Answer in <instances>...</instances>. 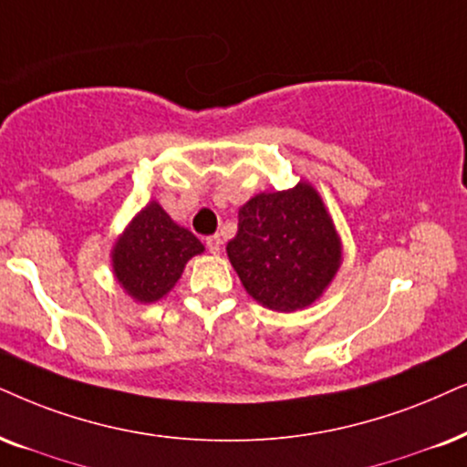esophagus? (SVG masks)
<instances>
[{
    "instance_id": "esophagus-1",
    "label": "esophagus",
    "mask_w": 467,
    "mask_h": 467,
    "mask_svg": "<svg viewBox=\"0 0 467 467\" xmlns=\"http://www.w3.org/2000/svg\"><path fill=\"white\" fill-rule=\"evenodd\" d=\"M222 244H223V241H222L220 234H213V237L206 239V247H209L211 254H220L222 252Z\"/></svg>"
}]
</instances>
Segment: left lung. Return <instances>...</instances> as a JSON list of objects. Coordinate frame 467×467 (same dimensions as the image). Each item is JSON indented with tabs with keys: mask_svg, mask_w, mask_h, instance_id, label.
Returning a JSON list of instances; mask_svg holds the SVG:
<instances>
[{
	"mask_svg": "<svg viewBox=\"0 0 467 467\" xmlns=\"http://www.w3.org/2000/svg\"><path fill=\"white\" fill-rule=\"evenodd\" d=\"M226 252L247 295L275 312L308 308L342 265L338 230L308 181L247 200Z\"/></svg>",
	"mask_w": 467,
	"mask_h": 467,
	"instance_id": "8db88e82",
	"label": "left lung"
}]
</instances>
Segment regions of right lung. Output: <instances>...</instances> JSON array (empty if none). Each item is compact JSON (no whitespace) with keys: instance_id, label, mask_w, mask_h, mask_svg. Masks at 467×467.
<instances>
[{"instance_id":"add662e5","label":"right lung","mask_w":467,"mask_h":467,"mask_svg":"<svg viewBox=\"0 0 467 467\" xmlns=\"http://www.w3.org/2000/svg\"><path fill=\"white\" fill-rule=\"evenodd\" d=\"M202 252L200 239L150 200L118 234L109 254L111 271L133 302L152 304L172 291L185 265Z\"/></svg>"}]
</instances>
